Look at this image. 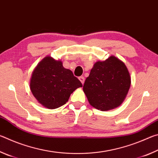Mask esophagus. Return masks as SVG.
<instances>
[{"label":"esophagus","mask_w":158,"mask_h":158,"mask_svg":"<svg viewBox=\"0 0 158 158\" xmlns=\"http://www.w3.org/2000/svg\"><path fill=\"white\" fill-rule=\"evenodd\" d=\"M79 81L81 82V84H84V81H85V78H84V77H83V76H81V77H79Z\"/></svg>","instance_id":"1"}]
</instances>
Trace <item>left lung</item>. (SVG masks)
Segmentation results:
<instances>
[{"label": "left lung", "instance_id": "1", "mask_svg": "<svg viewBox=\"0 0 158 158\" xmlns=\"http://www.w3.org/2000/svg\"><path fill=\"white\" fill-rule=\"evenodd\" d=\"M131 85L129 71L125 63L111 56L96 62L85 79L83 90L90 105L100 111L120 106Z\"/></svg>", "mask_w": 158, "mask_h": 158}]
</instances>
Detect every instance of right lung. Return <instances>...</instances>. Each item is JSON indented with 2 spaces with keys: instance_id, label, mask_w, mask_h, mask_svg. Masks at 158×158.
<instances>
[{
  "instance_id": "1",
  "label": "right lung",
  "mask_w": 158,
  "mask_h": 158,
  "mask_svg": "<svg viewBox=\"0 0 158 158\" xmlns=\"http://www.w3.org/2000/svg\"><path fill=\"white\" fill-rule=\"evenodd\" d=\"M82 87L81 81L60 60L46 56L32 73L30 89L36 100L48 109H56L68 101L72 93Z\"/></svg>"
}]
</instances>
